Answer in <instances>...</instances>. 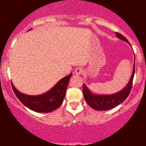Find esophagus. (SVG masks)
<instances>
[{
  "mask_svg": "<svg viewBox=\"0 0 146 146\" xmlns=\"http://www.w3.org/2000/svg\"><path fill=\"white\" fill-rule=\"evenodd\" d=\"M75 74L76 75H81L82 73H83V70L81 67H78V68H76V70H75Z\"/></svg>",
  "mask_w": 146,
  "mask_h": 146,
  "instance_id": "obj_1",
  "label": "esophagus"
}]
</instances>
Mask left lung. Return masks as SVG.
<instances>
[{"label":"left lung","mask_w":146,"mask_h":146,"mask_svg":"<svg viewBox=\"0 0 146 146\" xmlns=\"http://www.w3.org/2000/svg\"><path fill=\"white\" fill-rule=\"evenodd\" d=\"M115 33L117 38L128 42L130 45L129 41L127 40V39L125 36H123L120 33H117V32H115ZM134 73L135 60L134 62V66H133L132 74H131L128 84L122 90H120L117 93L113 94H94L89 90V88L86 86L85 84H83V95L86 102L93 109L96 110H108L116 107L121 103L123 102L129 94L131 90V87H132Z\"/></svg>","instance_id":"8db88e82"}]
</instances>
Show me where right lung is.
Here are the masks:
<instances>
[{
	"label": "right lung",
	"mask_w": 146,
	"mask_h": 146,
	"mask_svg": "<svg viewBox=\"0 0 146 146\" xmlns=\"http://www.w3.org/2000/svg\"><path fill=\"white\" fill-rule=\"evenodd\" d=\"M72 73L61 79L51 90L40 95L24 94L17 90L12 82V87L17 97L29 109L38 113H50L57 109L65 97L69 80Z\"/></svg>",
	"instance_id": "obj_1"
}]
</instances>
